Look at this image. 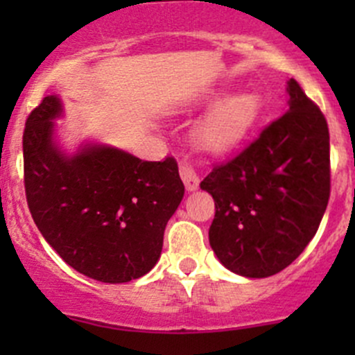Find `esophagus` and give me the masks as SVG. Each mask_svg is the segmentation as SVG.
<instances>
[{
    "label": "esophagus",
    "instance_id": "1",
    "mask_svg": "<svg viewBox=\"0 0 355 355\" xmlns=\"http://www.w3.org/2000/svg\"><path fill=\"white\" fill-rule=\"evenodd\" d=\"M180 177L184 180L185 189L189 192H196L199 189V177L198 173L194 171V168L191 164H182L180 166Z\"/></svg>",
    "mask_w": 355,
    "mask_h": 355
}]
</instances>
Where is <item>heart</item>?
Wrapping results in <instances>:
<instances>
[{"label": "heart", "mask_w": 355, "mask_h": 355, "mask_svg": "<svg viewBox=\"0 0 355 355\" xmlns=\"http://www.w3.org/2000/svg\"><path fill=\"white\" fill-rule=\"evenodd\" d=\"M259 113L261 99L256 92H232L207 110L194 127L192 137L202 151L213 155L227 153L244 141Z\"/></svg>", "instance_id": "1"}]
</instances>
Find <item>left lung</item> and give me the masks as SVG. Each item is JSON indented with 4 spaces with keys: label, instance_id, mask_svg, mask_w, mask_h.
<instances>
[{
    "label": "left lung",
    "instance_id": "8db88e82",
    "mask_svg": "<svg viewBox=\"0 0 355 355\" xmlns=\"http://www.w3.org/2000/svg\"><path fill=\"white\" fill-rule=\"evenodd\" d=\"M287 110L200 189L214 199L209 245L232 273H280L313 241L330 199V134L293 78Z\"/></svg>",
    "mask_w": 355,
    "mask_h": 355
}]
</instances>
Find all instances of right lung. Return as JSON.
I'll return each mask as SVG.
<instances>
[{"label":"right lung","mask_w":355,"mask_h":355,"mask_svg":"<svg viewBox=\"0 0 355 355\" xmlns=\"http://www.w3.org/2000/svg\"><path fill=\"white\" fill-rule=\"evenodd\" d=\"M63 114L62 98L51 94L25 123V194L32 218L78 273L103 284L144 277L156 266L164 228L184 199L177 161H142L96 141L68 153L56 125Z\"/></svg>","instance_id":"1"}]
</instances>
